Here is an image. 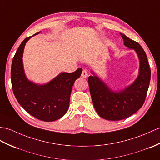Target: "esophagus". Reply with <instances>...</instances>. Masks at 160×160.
Segmentation results:
<instances>
[{
    "label": "esophagus",
    "instance_id": "1",
    "mask_svg": "<svg viewBox=\"0 0 160 160\" xmlns=\"http://www.w3.org/2000/svg\"><path fill=\"white\" fill-rule=\"evenodd\" d=\"M88 71L87 69H84L82 72V74H81V77L82 78H86L88 77Z\"/></svg>",
    "mask_w": 160,
    "mask_h": 160
}]
</instances>
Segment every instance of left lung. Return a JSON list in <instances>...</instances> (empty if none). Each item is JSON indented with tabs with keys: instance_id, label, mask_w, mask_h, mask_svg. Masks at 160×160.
<instances>
[{
	"instance_id": "1",
	"label": "left lung",
	"mask_w": 160,
	"mask_h": 160,
	"mask_svg": "<svg viewBox=\"0 0 160 160\" xmlns=\"http://www.w3.org/2000/svg\"><path fill=\"white\" fill-rule=\"evenodd\" d=\"M124 45L134 50L140 62L138 76L133 82L119 91H112L102 79L91 71L88 82L95 110L102 118L119 121L136 112L145 101L151 80V69L147 54L138 42L120 33Z\"/></svg>"
}]
</instances>
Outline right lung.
I'll return each mask as SVG.
<instances>
[{
  "label": "right lung",
  "instance_id": "obj_1",
  "mask_svg": "<svg viewBox=\"0 0 160 160\" xmlns=\"http://www.w3.org/2000/svg\"><path fill=\"white\" fill-rule=\"evenodd\" d=\"M31 37L22 42L13 58L11 70L13 91L18 103L28 113L41 121H54L68 111L72 87L82 69L73 73L62 72L43 84L29 80L25 75L22 57L26 43Z\"/></svg>",
  "mask_w": 160,
  "mask_h": 160
}]
</instances>
